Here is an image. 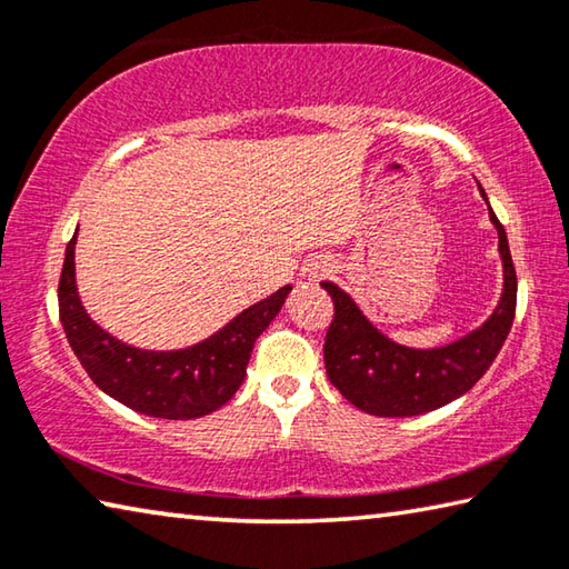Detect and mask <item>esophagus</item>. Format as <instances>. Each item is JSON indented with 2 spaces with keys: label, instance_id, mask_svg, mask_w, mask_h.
Wrapping results in <instances>:
<instances>
[{
  "label": "esophagus",
  "instance_id": "obj_1",
  "mask_svg": "<svg viewBox=\"0 0 569 569\" xmlns=\"http://www.w3.org/2000/svg\"><path fill=\"white\" fill-rule=\"evenodd\" d=\"M319 271H326V268H319ZM316 278V276H313Z\"/></svg>",
  "mask_w": 569,
  "mask_h": 569
}]
</instances>
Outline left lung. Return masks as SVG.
Returning <instances> with one entry per match:
<instances>
[{
    "label": "left lung",
    "instance_id": "8db88e82",
    "mask_svg": "<svg viewBox=\"0 0 569 569\" xmlns=\"http://www.w3.org/2000/svg\"><path fill=\"white\" fill-rule=\"evenodd\" d=\"M489 218L499 233L505 263L502 301L485 326L441 349L421 351L393 343L366 321L349 293L329 281L321 283L333 301V319L323 341L326 373L353 407L373 417H417L459 399L485 377L512 329L517 308V273L505 226L492 208Z\"/></svg>",
    "mask_w": 569,
    "mask_h": 569
}]
</instances>
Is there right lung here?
Masks as SVG:
<instances>
[{"label":"right lung","mask_w":569,"mask_h":569,"mask_svg":"<svg viewBox=\"0 0 569 569\" xmlns=\"http://www.w3.org/2000/svg\"><path fill=\"white\" fill-rule=\"evenodd\" d=\"M74 238L67 243L60 286V321L82 369L98 387L148 417L198 419L223 407L246 379L258 336L281 311L291 286L246 308L203 343L182 351H140L94 323L74 286Z\"/></svg>","instance_id":"right-lung-1"}]
</instances>
